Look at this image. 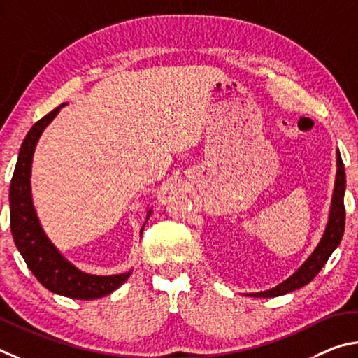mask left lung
Masks as SVG:
<instances>
[{
	"mask_svg": "<svg viewBox=\"0 0 358 358\" xmlns=\"http://www.w3.org/2000/svg\"><path fill=\"white\" fill-rule=\"evenodd\" d=\"M338 171H336V180L334 189V198H331V208H330V217L327 228L322 236L321 242L316 247L315 252L306 259L299 271L291 275L289 278L283 283L278 285L273 289H268L264 292L253 294V297H278L283 294L292 292L308 285L310 281L321 272V268L329 261L330 255L334 250L340 245L344 234V220H346V209H344V190H346V173H344V165L341 160V155L338 152Z\"/></svg>",
	"mask_w": 358,
	"mask_h": 358,
	"instance_id": "1",
	"label": "left lung"
}]
</instances>
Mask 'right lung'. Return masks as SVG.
Here are the masks:
<instances>
[{"instance_id":"obj_1","label":"right lung","mask_w":358,"mask_h":358,"mask_svg":"<svg viewBox=\"0 0 358 358\" xmlns=\"http://www.w3.org/2000/svg\"><path fill=\"white\" fill-rule=\"evenodd\" d=\"M62 105L39 119L29 129L22 143L9 189L10 231L18 252L22 253L29 271L39 280L41 285L59 296L92 300L116 291L130 277L131 272L111 275V277H97V275L80 272L71 262L62 258L53 243L47 239L37 220L33 201H31L29 176L36 143L42 130L58 115Z\"/></svg>"}]
</instances>
